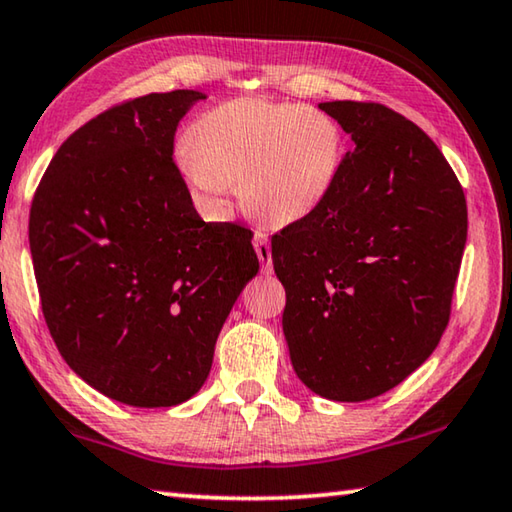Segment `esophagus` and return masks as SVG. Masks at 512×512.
Segmentation results:
<instances>
[{"label":"esophagus","instance_id":"1","mask_svg":"<svg viewBox=\"0 0 512 512\" xmlns=\"http://www.w3.org/2000/svg\"><path fill=\"white\" fill-rule=\"evenodd\" d=\"M254 249L258 254V261H261L263 270L270 272L272 270V247H270V240H267L265 233L256 231L254 233Z\"/></svg>","mask_w":512,"mask_h":512}]
</instances>
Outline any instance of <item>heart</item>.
Returning a JSON list of instances; mask_svg holds the SVG:
<instances>
[{"label":"heart","mask_w":512,"mask_h":512,"mask_svg":"<svg viewBox=\"0 0 512 512\" xmlns=\"http://www.w3.org/2000/svg\"><path fill=\"white\" fill-rule=\"evenodd\" d=\"M342 161V133L320 108L240 97L201 113L174 147L192 199L220 215L240 181L249 215L283 226L322 206Z\"/></svg>","instance_id":"heart-1"}]
</instances>
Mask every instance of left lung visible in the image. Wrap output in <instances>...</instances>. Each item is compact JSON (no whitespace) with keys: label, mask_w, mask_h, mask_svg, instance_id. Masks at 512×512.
<instances>
[{"label":"left lung","mask_w":512,"mask_h":512,"mask_svg":"<svg viewBox=\"0 0 512 512\" xmlns=\"http://www.w3.org/2000/svg\"><path fill=\"white\" fill-rule=\"evenodd\" d=\"M351 136L329 197L272 238L292 367L315 395L367 401L433 354L467 240L454 170L426 133L374 102H324Z\"/></svg>","instance_id":"left-lung-1"}]
</instances>
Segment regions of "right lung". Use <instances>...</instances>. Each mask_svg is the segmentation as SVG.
I'll return each mask as SVG.
<instances>
[{
    "label": "right lung",
    "mask_w": 512,
    "mask_h": 512,
    "mask_svg": "<svg viewBox=\"0 0 512 512\" xmlns=\"http://www.w3.org/2000/svg\"><path fill=\"white\" fill-rule=\"evenodd\" d=\"M201 99L152 92L92 117L33 195L29 245L47 329L83 381L127 406L195 395L258 272L254 233L201 220L172 158L181 117Z\"/></svg>",
    "instance_id": "right-lung-1"
}]
</instances>
